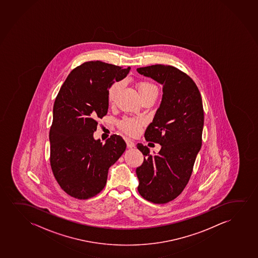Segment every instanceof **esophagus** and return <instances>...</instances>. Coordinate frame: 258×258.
I'll list each match as a JSON object with an SVG mask.
<instances>
[{"label":"esophagus","mask_w":258,"mask_h":258,"mask_svg":"<svg viewBox=\"0 0 258 258\" xmlns=\"http://www.w3.org/2000/svg\"><path fill=\"white\" fill-rule=\"evenodd\" d=\"M125 142H126V146H127L128 148H134V146H135V145H134V142L131 141V140H129V139H126V140H125Z\"/></svg>","instance_id":"obj_1"}]
</instances>
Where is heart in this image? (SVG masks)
<instances>
[{
    "instance_id": "obj_1",
    "label": "heart",
    "mask_w": 258,
    "mask_h": 258,
    "mask_svg": "<svg viewBox=\"0 0 258 258\" xmlns=\"http://www.w3.org/2000/svg\"><path fill=\"white\" fill-rule=\"evenodd\" d=\"M121 83L119 82H115L110 85L109 90H108V100L110 103H112L115 97L117 96L118 90L120 89ZM138 91L141 97H143L148 95L155 94L157 95V88L154 85L153 83H148V82H141L137 84ZM143 121L141 119H135V118H130V117H125L123 118L119 122V128L121 131L124 133L131 135V136H135L137 135L140 131H141L142 125H143Z\"/></svg>"
}]
</instances>
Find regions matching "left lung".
Listing matches in <instances>:
<instances>
[{
  "label": "left lung",
  "instance_id": "1",
  "mask_svg": "<svg viewBox=\"0 0 258 258\" xmlns=\"http://www.w3.org/2000/svg\"><path fill=\"white\" fill-rule=\"evenodd\" d=\"M137 71L163 86L162 103L145 132L146 141L162 148L151 155L148 147L138 143L145 155L144 162L136 168L138 191L148 201L165 204L185 188L202 146V97L194 81L175 67L148 66Z\"/></svg>",
  "mask_w": 258,
  "mask_h": 258
}]
</instances>
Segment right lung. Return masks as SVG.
I'll list each match as a JSON object with an SVG mask.
<instances>
[{"mask_svg": "<svg viewBox=\"0 0 258 258\" xmlns=\"http://www.w3.org/2000/svg\"><path fill=\"white\" fill-rule=\"evenodd\" d=\"M130 69L100 60L84 62L73 69L56 96L50 164L60 188L73 198L88 200L98 194L106 184L109 168L126 148L119 135L112 134L103 144L93 134L108 111L109 88Z\"/></svg>", "mask_w": 258, "mask_h": 258, "instance_id": "obj_1", "label": "right lung"}]
</instances>
